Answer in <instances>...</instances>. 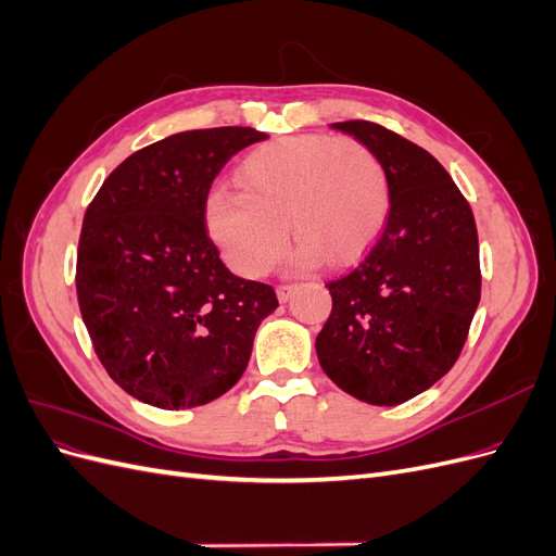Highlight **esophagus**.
I'll list each match as a JSON object with an SVG mask.
<instances>
[{
	"label": "esophagus",
	"mask_w": 556,
	"mask_h": 556,
	"mask_svg": "<svg viewBox=\"0 0 556 556\" xmlns=\"http://www.w3.org/2000/svg\"><path fill=\"white\" fill-rule=\"evenodd\" d=\"M294 290H296V285H280V288L276 290L280 304H285V301H290V296L294 294Z\"/></svg>",
	"instance_id": "34e87169"
}]
</instances>
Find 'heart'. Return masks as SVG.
<instances>
[{"label": "heart", "instance_id": "1", "mask_svg": "<svg viewBox=\"0 0 556 556\" xmlns=\"http://www.w3.org/2000/svg\"><path fill=\"white\" fill-rule=\"evenodd\" d=\"M239 190L213 188L204 201L211 241L239 276L264 274L288 241L290 262L341 266L359 260L390 213V182L371 148L323 134L264 143L241 162Z\"/></svg>", "mask_w": 556, "mask_h": 556}]
</instances>
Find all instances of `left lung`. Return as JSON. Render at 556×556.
<instances>
[{
  "mask_svg": "<svg viewBox=\"0 0 556 556\" xmlns=\"http://www.w3.org/2000/svg\"><path fill=\"white\" fill-rule=\"evenodd\" d=\"M378 155L390 215L366 260L329 280L331 315L317 333L323 371L343 392L396 406L457 362L480 304L473 213L441 162L376 123H331Z\"/></svg>",
  "mask_w": 556,
  "mask_h": 556,
  "instance_id": "1",
  "label": "left lung"
}]
</instances>
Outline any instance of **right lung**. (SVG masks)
I'll return each mask as SVG.
<instances>
[{
    "instance_id": "add662e5",
    "label": "right lung",
    "mask_w": 556,
    "mask_h": 556,
    "mask_svg": "<svg viewBox=\"0 0 556 556\" xmlns=\"http://www.w3.org/2000/svg\"><path fill=\"white\" fill-rule=\"evenodd\" d=\"M266 134H172L129 155L83 220L76 292L109 376L148 406L180 410L243 376L255 331L278 308L271 285L233 276L206 233L204 201L223 166Z\"/></svg>"
}]
</instances>
